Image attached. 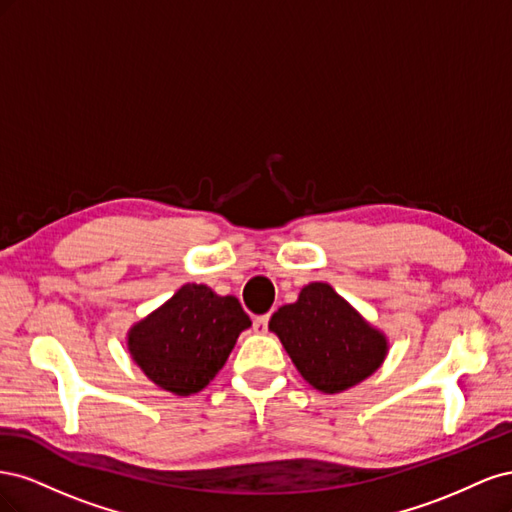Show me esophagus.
I'll return each mask as SVG.
<instances>
[{"label": "esophagus", "instance_id": "esophagus-1", "mask_svg": "<svg viewBox=\"0 0 512 512\" xmlns=\"http://www.w3.org/2000/svg\"><path fill=\"white\" fill-rule=\"evenodd\" d=\"M267 329H269V316L265 314V316H256L254 318V331L256 333H267Z\"/></svg>", "mask_w": 512, "mask_h": 512}]
</instances>
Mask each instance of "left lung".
<instances>
[{
	"mask_svg": "<svg viewBox=\"0 0 512 512\" xmlns=\"http://www.w3.org/2000/svg\"><path fill=\"white\" fill-rule=\"evenodd\" d=\"M269 331L280 337L303 380L327 395L361 384L389 354L384 331L327 282L303 286L297 301L271 316Z\"/></svg>",
	"mask_w": 512,
	"mask_h": 512,
	"instance_id": "1",
	"label": "left lung"
}]
</instances>
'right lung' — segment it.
<instances>
[{"label":"right lung","instance_id":"right-lung-1","mask_svg":"<svg viewBox=\"0 0 512 512\" xmlns=\"http://www.w3.org/2000/svg\"><path fill=\"white\" fill-rule=\"evenodd\" d=\"M250 327L237 297H220L205 284H183L132 324L128 352L153 384L188 397L218 376L237 337Z\"/></svg>","mask_w":512,"mask_h":512}]
</instances>
